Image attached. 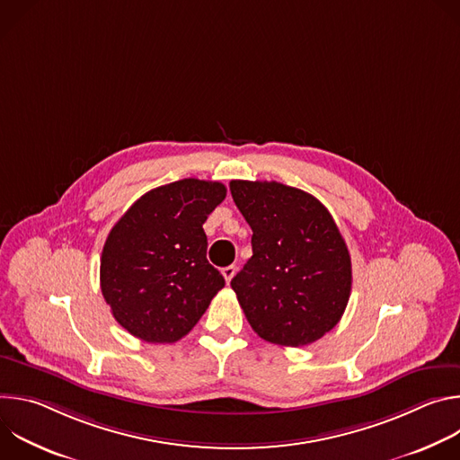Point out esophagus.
<instances>
[{"label":"esophagus","mask_w":460,"mask_h":460,"mask_svg":"<svg viewBox=\"0 0 460 460\" xmlns=\"http://www.w3.org/2000/svg\"><path fill=\"white\" fill-rule=\"evenodd\" d=\"M234 273H236V268H234V266H227V268H224V270H222V275H224V279H226V282H227V284L233 280Z\"/></svg>","instance_id":"esophagus-1"}]
</instances>
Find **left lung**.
<instances>
[{"label":"left lung","instance_id":"1","mask_svg":"<svg viewBox=\"0 0 460 460\" xmlns=\"http://www.w3.org/2000/svg\"><path fill=\"white\" fill-rule=\"evenodd\" d=\"M233 200L252 229V256L231 288L254 333L307 346L339 323L351 295V258L313 194L279 181L233 180Z\"/></svg>","mask_w":460,"mask_h":460}]
</instances>
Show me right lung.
Returning <instances> with one entry per match:
<instances>
[{
  "instance_id": "obj_1",
  "label": "right lung",
  "mask_w": 460,
  "mask_h": 460,
  "mask_svg": "<svg viewBox=\"0 0 460 460\" xmlns=\"http://www.w3.org/2000/svg\"><path fill=\"white\" fill-rule=\"evenodd\" d=\"M226 192L220 181L183 178L140 196L111 229L100 260L102 295L133 337L180 341L226 286L208 261L204 233Z\"/></svg>"
}]
</instances>
